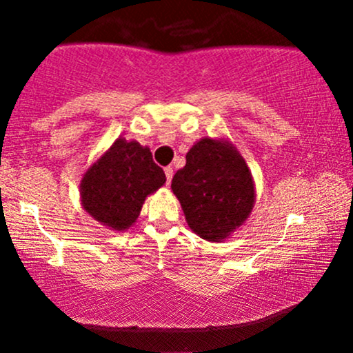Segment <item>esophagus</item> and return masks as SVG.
Returning <instances> with one entry per match:
<instances>
[{
  "mask_svg": "<svg viewBox=\"0 0 353 353\" xmlns=\"http://www.w3.org/2000/svg\"><path fill=\"white\" fill-rule=\"evenodd\" d=\"M164 174H165V181H168V184H169V182L172 181V174H174L172 168H165L164 169Z\"/></svg>",
  "mask_w": 353,
  "mask_h": 353,
  "instance_id": "esophagus-1",
  "label": "esophagus"
}]
</instances>
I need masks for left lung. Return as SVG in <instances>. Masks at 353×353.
<instances>
[{"label":"left lung","mask_w":353,"mask_h":353,"mask_svg":"<svg viewBox=\"0 0 353 353\" xmlns=\"http://www.w3.org/2000/svg\"><path fill=\"white\" fill-rule=\"evenodd\" d=\"M172 192L192 232L224 242L245 224L255 204L252 172L225 137H202L172 177Z\"/></svg>","instance_id":"8db88e82"}]
</instances>
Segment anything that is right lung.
I'll return each mask as SVG.
<instances>
[{
	"label": "right lung",
	"instance_id": "1",
	"mask_svg": "<svg viewBox=\"0 0 353 353\" xmlns=\"http://www.w3.org/2000/svg\"><path fill=\"white\" fill-rule=\"evenodd\" d=\"M164 182L148 145L117 137L81 177V205L99 224L124 232L136 224L145 197Z\"/></svg>",
	"mask_w": 353,
	"mask_h": 353
}]
</instances>
